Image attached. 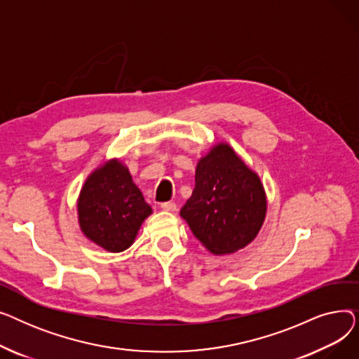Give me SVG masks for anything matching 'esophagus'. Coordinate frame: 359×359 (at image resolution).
<instances>
[{
	"mask_svg": "<svg viewBox=\"0 0 359 359\" xmlns=\"http://www.w3.org/2000/svg\"><path fill=\"white\" fill-rule=\"evenodd\" d=\"M161 210L168 211V212H175L176 211V203L175 202H164V203H161Z\"/></svg>",
	"mask_w": 359,
	"mask_h": 359,
	"instance_id": "esophagus-1",
	"label": "esophagus"
}]
</instances>
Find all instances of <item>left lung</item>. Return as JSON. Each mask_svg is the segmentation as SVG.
<instances>
[{
	"label": "left lung",
	"mask_w": 359,
	"mask_h": 359,
	"mask_svg": "<svg viewBox=\"0 0 359 359\" xmlns=\"http://www.w3.org/2000/svg\"><path fill=\"white\" fill-rule=\"evenodd\" d=\"M268 199L256 172L227 142L214 144L195 172V189L180 211L202 246L215 256L250 244L266 218Z\"/></svg>",
	"instance_id": "obj_1"
}]
</instances>
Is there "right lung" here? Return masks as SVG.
<instances>
[{
    "label": "right lung",
    "instance_id": "obj_1",
    "mask_svg": "<svg viewBox=\"0 0 359 359\" xmlns=\"http://www.w3.org/2000/svg\"><path fill=\"white\" fill-rule=\"evenodd\" d=\"M151 214L153 210L132 180L128 165L116 157L93 170L77 199L81 233L110 253L130 248Z\"/></svg>",
    "mask_w": 359,
    "mask_h": 359
}]
</instances>
